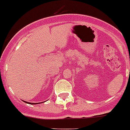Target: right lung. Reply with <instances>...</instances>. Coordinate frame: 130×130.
<instances>
[{
	"mask_svg": "<svg viewBox=\"0 0 130 130\" xmlns=\"http://www.w3.org/2000/svg\"><path fill=\"white\" fill-rule=\"evenodd\" d=\"M25 103H29V104H30V105H35V104H37V103H28V102H26V101H24Z\"/></svg>",
	"mask_w": 130,
	"mask_h": 130,
	"instance_id": "obj_1",
	"label": "right lung"
}]
</instances>
